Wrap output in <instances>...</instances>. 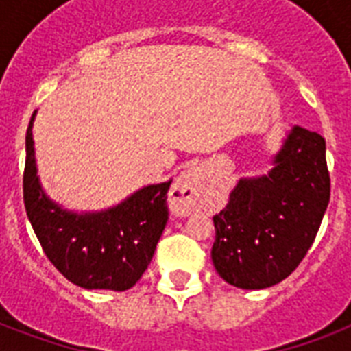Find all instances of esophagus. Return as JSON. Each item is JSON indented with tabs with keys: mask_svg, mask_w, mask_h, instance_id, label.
Masks as SVG:
<instances>
[{
	"mask_svg": "<svg viewBox=\"0 0 351 351\" xmlns=\"http://www.w3.org/2000/svg\"><path fill=\"white\" fill-rule=\"evenodd\" d=\"M200 202V173L198 167L182 171L169 191V208L178 217L191 215Z\"/></svg>",
	"mask_w": 351,
	"mask_h": 351,
	"instance_id": "1",
	"label": "esophagus"
}]
</instances>
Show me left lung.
I'll return each mask as SVG.
<instances>
[{"instance_id": "1", "label": "left lung", "mask_w": 351, "mask_h": 351, "mask_svg": "<svg viewBox=\"0 0 351 351\" xmlns=\"http://www.w3.org/2000/svg\"><path fill=\"white\" fill-rule=\"evenodd\" d=\"M330 202L326 142L293 125L266 175L242 176L215 215L211 258L226 282L264 289L291 275L315 240Z\"/></svg>"}]
</instances>
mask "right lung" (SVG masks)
Listing matches in <instances>:
<instances>
[{
  "mask_svg": "<svg viewBox=\"0 0 351 351\" xmlns=\"http://www.w3.org/2000/svg\"><path fill=\"white\" fill-rule=\"evenodd\" d=\"M25 138L23 200L47 258L71 282L85 289L125 291L140 280L164 233L171 180L149 184L101 211H73L41 187L36 165L34 125Z\"/></svg>",
  "mask_w": 351,
  "mask_h": 351,
  "instance_id": "1",
  "label": "right lung"
}]
</instances>
